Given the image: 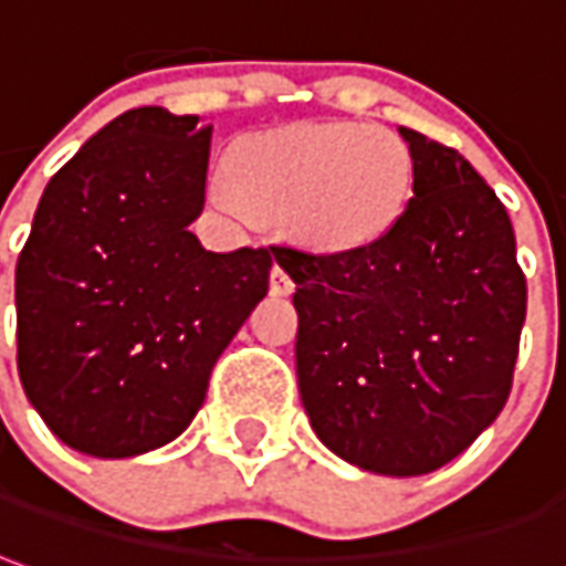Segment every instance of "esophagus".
Wrapping results in <instances>:
<instances>
[{
  "label": "esophagus",
  "mask_w": 566,
  "mask_h": 566,
  "mask_svg": "<svg viewBox=\"0 0 566 566\" xmlns=\"http://www.w3.org/2000/svg\"><path fill=\"white\" fill-rule=\"evenodd\" d=\"M292 290H295L292 276L286 274L280 264H274V268H271V292H274V295H290Z\"/></svg>",
  "instance_id": "esophagus-1"
}]
</instances>
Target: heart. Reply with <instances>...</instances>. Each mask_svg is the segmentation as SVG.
Returning a JSON list of instances; mask_svg holds the SVG:
<instances>
[{
  "label": "heart",
  "instance_id": "b5f03b06",
  "mask_svg": "<svg viewBox=\"0 0 566 566\" xmlns=\"http://www.w3.org/2000/svg\"><path fill=\"white\" fill-rule=\"evenodd\" d=\"M409 193L412 157L391 128L305 123L237 144L218 200L317 252H354L395 228Z\"/></svg>",
  "mask_w": 566,
  "mask_h": 566
}]
</instances>
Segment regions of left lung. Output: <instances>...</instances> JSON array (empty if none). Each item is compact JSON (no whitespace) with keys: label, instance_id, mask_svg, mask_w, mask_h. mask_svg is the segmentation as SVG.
I'll use <instances>...</instances> for the list:
<instances>
[{"label":"left lung","instance_id":"left-lung-1","mask_svg":"<svg viewBox=\"0 0 566 566\" xmlns=\"http://www.w3.org/2000/svg\"><path fill=\"white\" fill-rule=\"evenodd\" d=\"M412 200L354 252L271 245L295 283V373L317 438L373 474L447 465L493 424L527 317L505 206L453 147L400 128Z\"/></svg>","mask_w":566,"mask_h":566}]
</instances>
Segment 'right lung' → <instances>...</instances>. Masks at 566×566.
<instances>
[{
  "instance_id": "add662e5",
  "label": "right lung",
  "mask_w": 566,
  "mask_h": 566,
  "mask_svg": "<svg viewBox=\"0 0 566 566\" xmlns=\"http://www.w3.org/2000/svg\"><path fill=\"white\" fill-rule=\"evenodd\" d=\"M212 126L138 107L54 175L14 271L18 373L67 447L97 459L157 450L206 400L212 366L268 295L271 252H209Z\"/></svg>"
}]
</instances>
